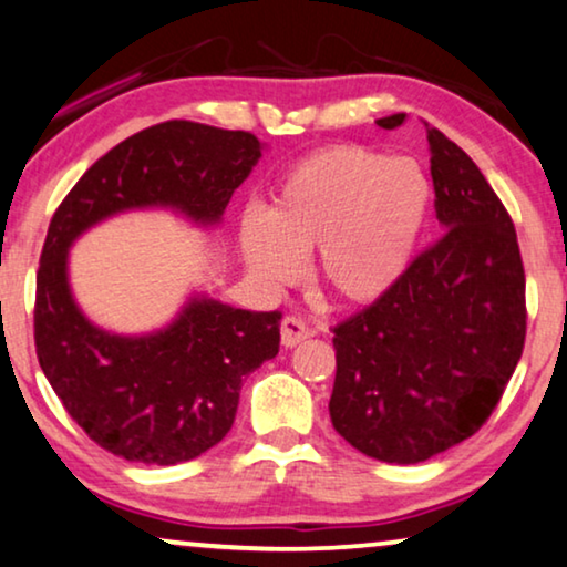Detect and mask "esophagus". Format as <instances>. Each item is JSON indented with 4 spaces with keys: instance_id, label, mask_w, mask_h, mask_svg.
Wrapping results in <instances>:
<instances>
[{
    "instance_id": "34e87169",
    "label": "esophagus",
    "mask_w": 567,
    "mask_h": 567,
    "mask_svg": "<svg viewBox=\"0 0 567 567\" xmlns=\"http://www.w3.org/2000/svg\"><path fill=\"white\" fill-rule=\"evenodd\" d=\"M279 334H282L285 347H296L303 342V339L311 337V329H308V323L303 319H298V316H285Z\"/></svg>"
}]
</instances>
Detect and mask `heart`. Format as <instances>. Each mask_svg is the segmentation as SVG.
<instances>
[{
  "label": "heart",
  "mask_w": 567,
  "mask_h": 567,
  "mask_svg": "<svg viewBox=\"0 0 567 567\" xmlns=\"http://www.w3.org/2000/svg\"><path fill=\"white\" fill-rule=\"evenodd\" d=\"M430 209V184L412 161L360 145L321 147L279 181L269 213L240 215V254L267 282H290L300 254L319 248V279L350 303H371L410 267Z\"/></svg>",
  "instance_id": "heart-1"
}]
</instances>
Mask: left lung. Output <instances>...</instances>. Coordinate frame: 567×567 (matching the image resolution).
I'll return each instance as SVG.
<instances>
[{
  "instance_id": "left-lung-1",
  "label": "left lung",
  "mask_w": 567,
  "mask_h": 567,
  "mask_svg": "<svg viewBox=\"0 0 567 567\" xmlns=\"http://www.w3.org/2000/svg\"><path fill=\"white\" fill-rule=\"evenodd\" d=\"M402 121L396 113L379 124ZM427 145L446 233L394 288L331 329V425L386 464L427 462L477 433L526 339V277L508 209L456 142L427 126Z\"/></svg>"
}]
</instances>
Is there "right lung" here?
<instances>
[{"mask_svg": "<svg viewBox=\"0 0 567 567\" xmlns=\"http://www.w3.org/2000/svg\"><path fill=\"white\" fill-rule=\"evenodd\" d=\"M261 157L251 132L163 121L118 142L85 171L51 217L35 277V354L90 441L126 462H192L228 435L244 379L279 350V311L194 296L145 337L97 329L74 303L66 254L105 217L171 207L215 225Z\"/></svg>", "mask_w": 567, "mask_h": 567, "instance_id": "1", "label": "right lung"}]
</instances>
